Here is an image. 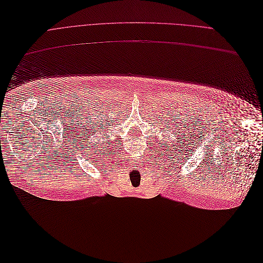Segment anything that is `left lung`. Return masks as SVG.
<instances>
[{
  "label": "left lung",
  "instance_id": "left-lung-1",
  "mask_svg": "<svg viewBox=\"0 0 263 263\" xmlns=\"http://www.w3.org/2000/svg\"><path fill=\"white\" fill-rule=\"evenodd\" d=\"M174 137H176V136H174Z\"/></svg>",
  "mask_w": 263,
  "mask_h": 263
}]
</instances>
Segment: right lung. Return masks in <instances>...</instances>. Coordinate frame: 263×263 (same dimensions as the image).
<instances>
[{"label":"right lung","mask_w":263,"mask_h":263,"mask_svg":"<svg viewBox=\"0 0 263 263\" xmlns=\"http://www.w3.org/2000/svg\"><path fill=\"white\" fill-rule=\"evenodd\" d=\"M91 134H92V135H93V134H94V133H93V132H91ZM89 136H90V135H89ZM94 137H97V136H94Z\"/></svg>","instance_id":"1"}]
</instances>
